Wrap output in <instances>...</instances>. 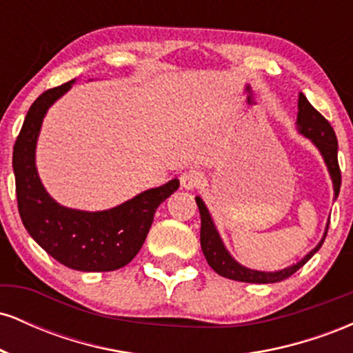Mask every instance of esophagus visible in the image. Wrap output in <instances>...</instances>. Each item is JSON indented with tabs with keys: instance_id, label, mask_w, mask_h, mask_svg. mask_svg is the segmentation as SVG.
Returning <instances> with one entry per match:
<instances>
[{
	"instance_id": "esophagus-1",
	"label": "esophagus",
	"mask_w": 353,
	"mask_h": 353,
	"mask_svg": "<svg viewBox=\"0 0 353 353\" xmlns=\"http://www.w3.org/2000/svg\"><path fill=\"white\" fill-rule=\"evenodd\" d=\"M205 179H204V174L201 171H197V169H189V171H185L184 174L181 176V184L182 188L188 189V190H192V189H199L202 184H204Z\"/></svg>"
}]
</instances>
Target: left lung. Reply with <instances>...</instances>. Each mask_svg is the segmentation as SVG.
I'll return each instance as SVG.
<instances>
[{
  "label": "left lung",
  "mask_w": 353,
  "mask_h": 353,
  "mask_svg": "<svg viewBox=\"0 0 353 353\" xmlns=\"http://www.w3.org/2000/svg\"><path fill=\"white\" fill-rule=\"evenodd\" d=\"M297 125H299V131H301L305 137H309V139L314 141V144L317 145L319 151L322 152L327 168H329L332 181H334L335 197H337L340 192V184H342V174H340L339 157H337V151H339L337 136H335L334 128H332L329 121L320 114L317 109L312 106L309 99H307L302 92L301 96H299ZM196 202L201 212V247H202V252L205 255V261H208V264L212 267L219 275H222V277L225 279H232V281H239V282L274 283V282H281L283 279H289L290 275L297 272V270L301 269L307 261H309L312 255L322 247L323 241H325L327 230H329V225H327V230L325 234H323V239L320 241V244L315 247L314 250H310V252L295 265L287 267V269L279 270V272H259V270L245 269V267L237 264V262L230 257L228 250H225L224 244H222L221 237H219L216 228H214V222L209 216L208 209H205L204 202H202L201 197H196Z\"/></svg>",
  "instance_id": "1"
}]
</instances>
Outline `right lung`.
<instances>
[{
    "mask_svg": "<svg viewBox=\"0 0 353 353\" xmlns=\"http://www.w3.org/2000/svg\"><path fill=\"white\" fill-rule=\"evenodd\" d=\"M71 83L44 91L24 117L13 148L18 210L30 236L61 264L83 272H108L136 257L156 209L179 189V181L145 190L103 212L68 209L51 199L36 172V139L48 108L71 88Z\"/></svg>",
    "mask_w": 353,
    "mask_h": 353,
    "instance_id": "right-lung-1",
    "label": "right lung"
}]
</instances>
